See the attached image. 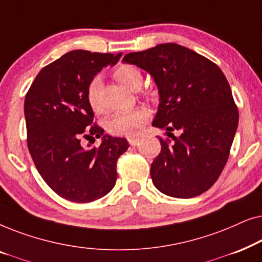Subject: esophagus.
I'll return each instance as SVG.
<instances>
[{
  "instance_id": "obj_1",
  "label": "esophagus",
  "mask_w": 262,
  "mask_h": 262,
  "mask_svg": "<svg viewBox=\"0 0 262 262\" xmlns=\"http://www.w3.org/2000/svg\"><path fill=\"white\" fill-rule=\"evenodd\" d=\"M128 143H130V145L132 146H136L139 143V138H135V137H130L128 138Z\"/></svg>"
}]
</instances>
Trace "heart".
I'll return each mask as SVG.
<instances>
[{
    "label": "heart",
    "instance_id": "b5f03b06",
    "mask_svg": "<svg viewBox=\"0 0 262 262\" xmlns=\"http://www.w3.org/2000/svg\"><path fill=\"white\" fill-rule=\"evenodd\" d=\"M114 77L132 91H137L141 87L143 80L141 70L132 64H121L114 71ZM100 88H101V81L99 77L93 78L87 88V101L94 111L100 110ZM148 119L149 114L144 110L137 108L127 111V112L117 114L108 121V130L113 135L134 137L139 134Z\"/></svg>",
    "mask_w": 262,
    "mask_h": 262
}]
</instances>
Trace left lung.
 I'll return each instance as SVG.
<instances>
[{
    "mask_svg": "<svg viewBox=\"0 0 262 262\" xmlns=\"http://www.w3.org/2000/svg\"><path fill=\"white\" fill-rule=\"evenodd\" d=\"M124 63L150 74L159 91L152 126L161 152L151 163V179L163 194L193 198L207 191L223 170L238 125V111L224 74L213 62L175 42L127 53ZM177 129L178 138L171 134Z\"/></svg>",
    "mask_w": 262,
    "mask_h": 262,
    "instance_id": "left-lung-1",
    "label": "left lung"
}]
</instances>
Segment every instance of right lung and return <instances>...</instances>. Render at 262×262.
I'll return each mask as SVG.
<instances>
[{"label": "right lung", "instance_id": "obj_1", "mask_svg": "<svg viewBox=\"0 0 262 262\" xmlns=\"http://www.w3.org/2000/svg\"><path fill=\"white\" fill-rule=\"evenodd\" d=\"M120 57L121 52L74 50L42 68L26 94L28 150L46 184L70 202H94L111 192L117 161L128 148L126 139L105 135L93 124L87 101L89 82ZM94 135L102 138L100 145L84 148L81 138Z\"/></svg>", "mask_w": 262, "mask_h": 262}]
</instances>
